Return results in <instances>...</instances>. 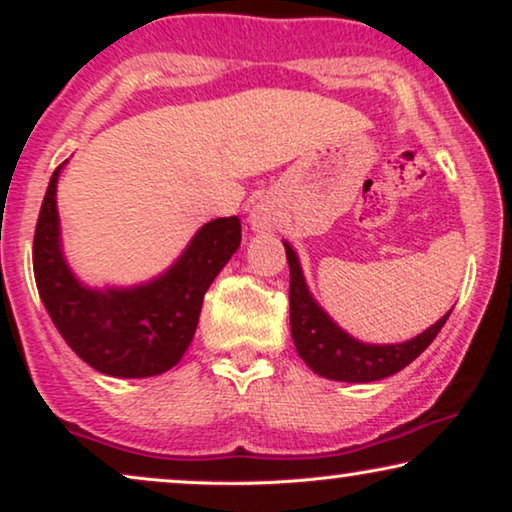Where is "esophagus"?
I'll list each match as a JSON object with an SVG mask.
<instances>
[{
	"instance_id": "1",
	"label": "esophagus",
	"mask_w": 512,
	"mask_h": 512,
	"mask_svg": "<svg viewBox=\"0 0 512 512\" xmlns=\"http://www.w3.org/2000/svg\"><path fill=\"white\" fill-rule=\"evenodd\" d=\"M251 228L258 230V233H265V230H272L277 223V209L270 200H261L258 205L251 209L249 214Z\"/></svg>"
}]
</instances>
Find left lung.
Wrapping results in <instances>:
<instances>
[{
    "instance_id": "obj_1",
    "label": "left lung",
    "mask_w": 512,
    "mask_h": 512,
    "mask_svg": "<svg viewBox=\"0 0 512 512\" xmlns=\"http://www.w3.org/2000/svg\"><path fill=\"white\" fill-rule=\"evenodd\" d=\"M286 261L291 270L289 303H291V338L300 359L314 373L335 382H375L398 373L410 366L426 347L436 340L440 328L445 326L450 312L438 319L431 328L419 333L417 338L396 345H368L342 331L328 314L321 310L317 300L307 289L303 268H300L296 251L284 242Z\"/></svg>"
}]
</instances>
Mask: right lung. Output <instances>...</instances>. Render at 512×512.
Wrapping results in <instances>:
<instances>
[{
	"label": "right lung",
	"instance_id": "add662e5",
	"mask_svg": "<svg viewBox=\"0 0 512 512\" xmlns=\"http://www.w3.org/2000/svg\"><path fill=\"white\" fill-rule=\"evenodd\" d=\"M60 167L48 181L32 247L34 279L48 317L76 356L104 375L165 373L191 345L202 298L240 247V219L226 216L205 223L172 268L151 282L130 289H90L62 256L55 205Z\"/></svg>",
	"mask_w": 512,
	"mask_h": 512
}]
</instances>
